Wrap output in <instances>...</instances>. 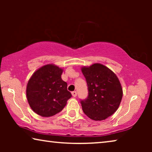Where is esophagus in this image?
<instances>
[{"instance_id":"esophagus-1","label":"esophagus","mask_w":152,"mask_h":152,"mask_svg":"<svg viewBox=\"0 0 152 152\" xmlns=\"http://www.w3.org/2000/svg\"><path fill=\"white\" fill-rule=\"evenodd\" d=\"M77 94V93L76 91H72V95L73 97H76Z\"/></svg>"}]
</instances>
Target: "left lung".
Here are the masks:
<instances>
[{
  "instance_id": "8db88e82",
  "label": "left lung",
  "mask_w": 152,
  "mask_h": 152,
  "mask_svg": "<svg viewBox=\"0 0 152 152\" xmlns=\"http://www.w3.org/2000/svg\"><path fill=\"white\" fill-rule=\"evenodd\" d=\"M88 96L80 99L82 110L93 120H103L115 113L122 97V88L115 74L100 64L83 67Z\"/></svg>"
}]
</instances>
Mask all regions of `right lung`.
Segmentation results:
<instances>
[{
  "instance_id": "right-lung-1",
  "label": "right lung",
  "mask_w": 152,
  "mask_h": 152,
  "mask_svg": "<svg viewBox=\"0 0 152 152\" xmlns=\"http://www.w3.org/2000/svg\"><path fill=\"white\" fill-rule=\"evenodd\" d=\"M63 70L48 64L37 70L27 85L26 95L31 109L43 117L59 113L72 97L67 83L61 80Z\"/></svg>"
}]
</instances>
